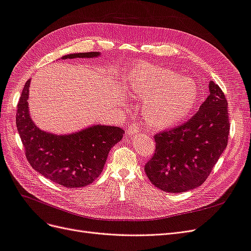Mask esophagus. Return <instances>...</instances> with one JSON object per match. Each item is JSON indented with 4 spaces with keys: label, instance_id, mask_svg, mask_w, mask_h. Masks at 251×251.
<instances>
[{
    "label": "esophagus",
    "instance_id": "obj_1",
    "mask_svg": "<svg viewBox=\"0 0 251 251\" xmlns=\"http://www.w3.org/2000/svg\"><path fill=\"white\" fill-rule=\"evenodd\" d=\"M139 132V126L136 123H133L132 125L128 126V128H127V133L130 135H135L136 133Z\"/></svg>",
    "mask_w": 251,
    "mask_h": 251
}]
</instances>
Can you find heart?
<instances>
[{"mask_svg":"<svg viewBox=\"0 0 251 251\" xmlns=\"http://www.w3.org/2000/svg\"><path fill=\"white\" fill-rule=\"evenodd\" d=\"M127 81L134 94L144 98V116L155 126L165 127L179 123L196 104L193 81L165 68L140 64L128 72Z\"/></svg>","mask_w":251,"mask_h":251,"instance_id":"heart-1","label":"heart"}]
</instances>
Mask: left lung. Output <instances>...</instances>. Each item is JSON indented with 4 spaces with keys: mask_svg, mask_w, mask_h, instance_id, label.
<instances>
[{
    "mask_svg": "<svg viewBox=\"0 0 251 251\" xmlns=\"http://www.w3.org/2000/svg\"><path fill=\"white\" fill-rule=\"evenodd\" d=\"M229 115L226 97L209 82V95L185 124L154 136L155 153L144 166L150 181L169 193L200 186L227 147Z\"/></svg>",
    "mask_w": 251,
    "mask_h": 251,
    "instance_id": "left-lung-1",
    "label": "left lung"
}]
</instances>
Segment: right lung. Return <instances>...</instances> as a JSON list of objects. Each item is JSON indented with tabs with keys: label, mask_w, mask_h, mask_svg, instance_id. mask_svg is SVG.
Returning <instances> with one entry per match:
<instances>
[{
	"label": "right lung",
	"mask_w": 251,
	"mask_h": 251,
	"mask_svg": "<svg viewBox=\"0 0 251 251\" xmlns=\"http://www.w3.org/2000/svg\"><path fill=\"white\" fill-rule=\"evenodd\" d=\"M98 52L73 53L67 58H92ZM30 79L22 91L17 110V127L30 165L44 177L65 187L86 186L100 176L112 147L123 138L118 126L97 125L70 135L42 131L30 117L28 109Z\"/></svg>",
	"instance_id": "add662e5"
}]
</instances>
